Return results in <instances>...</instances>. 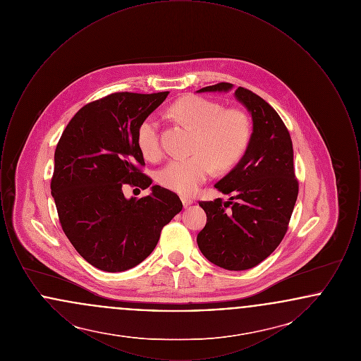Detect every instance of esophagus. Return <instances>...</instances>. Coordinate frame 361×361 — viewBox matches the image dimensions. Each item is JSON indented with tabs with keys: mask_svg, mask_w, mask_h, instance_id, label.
Listing matches in <instances>:
<instances>
[{
	"mask_svg": "<svg viewBox=\"0 0 361 361\" xmlns=\"http://www.w3.org/2000/svg\"><path fill=\"white\" fill-rule=\"evenodd\" d=\"M181 202H183V206H184V208H188L189 206H192V204H193V200H192V199H189V197H185V196H183V197H181Z\"/></svg>",
	"mask_w": 361,
	"mask_h": 361,
	"instance_id": "obj_1",
	"label": "esophagus"
}]
</instances>
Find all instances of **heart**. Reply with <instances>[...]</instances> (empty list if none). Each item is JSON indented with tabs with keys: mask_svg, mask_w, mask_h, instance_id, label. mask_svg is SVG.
<instances>
[{
	"mask_svg": "<svg viewBox=\"0 0 361 361\" xmlns=\"http://www.w3.org/2000/svg\"><path fill=\"white\" fill-rule=\"evenodd\" d=\"M173 115L196 131L189 158L172 159L158 172V183L176 193L189 196L207 181L214 166H234L250 142V126L238 111H224L221 104L204 97L187 96L173 104ZM159 123L147 116L137 127V143L145 158L155 161L162 150Z\"/></svg>",
	"mask_w": 361,
	"mask_h": 361,
	"instance_id": "b5f03b06",
	"label": "heart"
}]
</instances>
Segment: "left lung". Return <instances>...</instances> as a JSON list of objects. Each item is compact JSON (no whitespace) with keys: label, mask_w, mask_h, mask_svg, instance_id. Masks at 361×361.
<instances>
[{"label":"left lung","mask_w":361,"mask_h":361,"mask_svg":"<svg viewBox=\"0 0 361 361\" xmlns=\"http://www.w3.org/2000/svg\"><path fill=\"white\" fill-rule=\"evenodd\" d=\"M228 82L204 92H230ZM235 99L250 114L253 130L240 162L215 188L227 202H200L207 214L197 245L204 257L227 271L250 269L264 261L284 238L298 197L293 149L287 127L275 109L256 93L238 87Z\"/></svg>","instance_id":"1"}]
</instances>
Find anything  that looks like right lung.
<instances>
[{"label":"right lung","instance_id":"right-lung-1","mask_svg":"<svg viewBox=\"0 0 361 361\" xmlns=\"http://www.w3.org/2000/svg\"><path fill=\"white\" fill-rule=\"evenodd\" d=\"M112 93L86 104L69 121L54 154L51 195L61 226L81 257L105 272H123L150 256L161 230L183 209L169 189L152 187L146 197L123 195L152 178L137 143L139 124L168 97Z\"/></svg>","mask_w":361,"mask_h":361}]
</instances>
